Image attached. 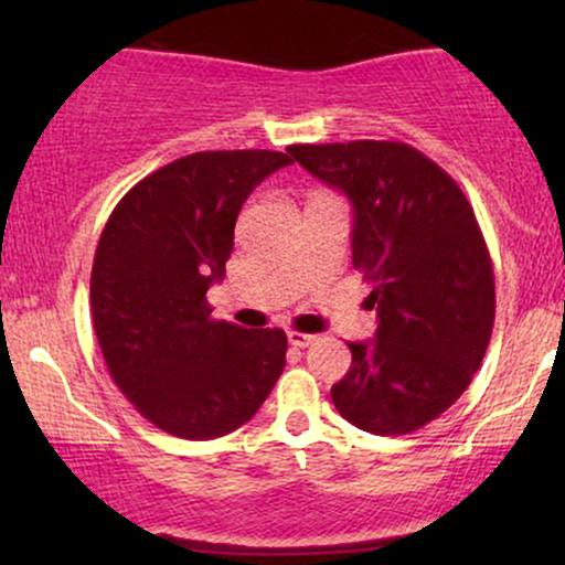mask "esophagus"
<instances>
[{"label": "esophagus", "instance_id": "34e87169", "mask_svg": "<svg viewBox=\"0 0 565 565\" xmlns=\"http://www.w3.org/2000/svg\"><path fill=\"white\" fill-rule=\"evenodd\" d=\"M289 342L295 348H308V345H313V342H316V334H305V332H297V329H291Z\"/></svg>", "mask_w": 565, "mask_h": 565}]
</instances>
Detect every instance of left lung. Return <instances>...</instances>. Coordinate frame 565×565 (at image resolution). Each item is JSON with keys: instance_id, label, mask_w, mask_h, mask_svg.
Segmentation results:
<instances>
[{"instance_id": "obj_1", "label": "left lung", "mask_w": 565, "mask_h": 565, "mask_svg": "<svg viewBox=\"0 0 565 565\" xmlns=\"http://www.w3.org/2000/svg\"><path fill=\"white\" fill-rule=\"evenodd\" d=\"M289 153L353 204V265L380 316L374 340L348 342L337 412L374 436L419 430L468 391L494 329V268L476 212L406 142H300Z\"/></svg>"}]
</instances>
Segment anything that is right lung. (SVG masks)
<instances>
[{"instance_id": "1", "label": "right lung", "mask_w": 565, "mask_h": 565, "mask_svg": "<svg viewBox=\"0 0 565 565\" xmlns=\"http://www.w3.org/2000/svg\"><path fill=\"white\" fill-rule=\"evenodd\" d=\"M278 151H199L142 178L114 206L95 249L89 305L108 374L148 423L210 440L242 427L287 364L284 329L212 319L242 204Z\"/></svg>"}]
</instances>
